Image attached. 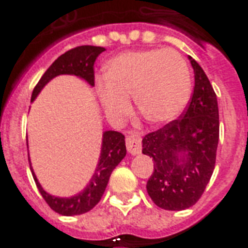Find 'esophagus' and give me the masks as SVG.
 I'll list each match as a JSON object with an SVG mask.
<instances>
[{"mask_svg": "<svg viewBox=\"0 0 248 248\" xmlns=\"http://www.w3.org/2000/svg\"><path fill=\"white\" fill-rule=\"evenodd\" d=\"M126 147H127V152L131 155H140L141 152V139L139 135L131 134L126 138Z\"/></svg>", "mask_w": 248, "mask_h": 248, "instance_id": "esophagus-1", "label": "esophagus"}]
</instances>
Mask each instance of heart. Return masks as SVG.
<instances>
[{"label":"heart","mask_w":248,"mask_h":248,"mask_svg":"<svg viewBox=\"0 0 248 248\" xmlns=\"http://www.w3.org/2000/svg\"><path fill=\"white\" fill-rule=\"evenodd\" d=\"M101 107L112 120L131 108L153 124L172 122L184 112L192 95V75L186 60L172 48L121 52L105 64L104 78L96 81Z\"/></svg>","instance_id":"heart-1"}]
</instances>
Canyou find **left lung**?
<instances>
[{"label":"left lung","mask_w":248,"mask_h":248,"mask_svg":"<svg viewBox=\"0 0 248 248\" xmlns=\"http://www.w3.org/2000/svg\"><path fill=\"white\" fill-rule=\"evenodd\" d=\"M194 91L180 120L144 136L143 153L155 161L147 190L158 207L181 211L203 194L215 169L219 143V108L207 76L189 56Z\"/></svg>","instance_id":"left-lung-1"}]
</instances>
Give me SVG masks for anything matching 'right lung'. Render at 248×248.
<instances>
[{"label": "right lung", "instance_id": "obj_1", "mask_svg": "<svg viewBox=\"0 0 248 248\" xmlns=\"http://www.w3.org/2000/svg\"><path fill=\"white\" fill-rule=\"evenodd\" d=\"M103 51H105V48L100 46H78L60 55L41 77L33 90L31 101L38 96L41 90L52 78L60 75L77 76L79 78L85 79L90 86H93V63ZM124 155H126L124 135L118 131H112V130L103 132L100 157H99V162H97L93 177L90 179L89 184L86 185L83 190L68 198L51 196L50 193L44 190L37 179L36 173L33 171L29 155L28 161L33 179L36 181L37 188L40 190L41 196L46 201V203L60 215L73 216L85 214L93 210L99 203L108 185L110 173L116 169V166L124 158Z\"/></svg>", "mask_w": 248, "mask_h": 248}]
</instances>
